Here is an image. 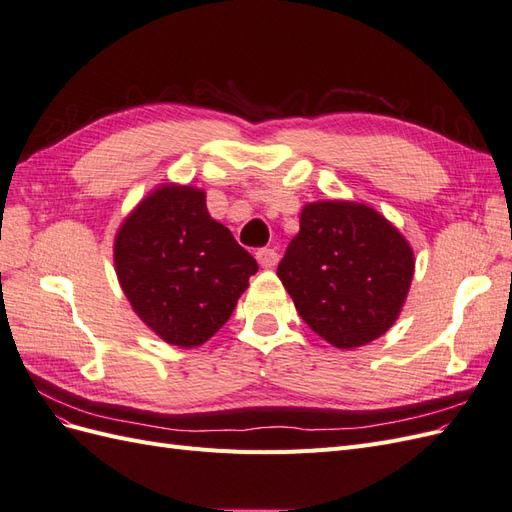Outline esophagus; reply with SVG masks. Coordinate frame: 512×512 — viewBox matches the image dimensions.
<instances>
[{"label":"esophagus","mask_w":512,"mask_h":512,"mask_svg":"<svg viewBox=\"0 0 512 512\" xmlns=\"http://www.w3.org/2000/svg\"><path fill=\"white\" fill-rule=\"evenodd\" d=\"M256 258L262 269H273L277 265V260H280V256H277V252L271 250V247H262V250L256 252Z\"/></svg>","instance_id":"1"}]
</instances>
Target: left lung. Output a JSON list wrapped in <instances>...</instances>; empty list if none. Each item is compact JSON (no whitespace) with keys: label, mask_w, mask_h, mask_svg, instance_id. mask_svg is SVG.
Here are the masks:
<instances>
[{"label":"left lung","mask_w":512,"mask_h":512,"mask_svg":"<svg viewBox=\"0 0 512 512\" xmlns=\"http://www.w3.org/2000/svg\"><path fill=\"white\" fill-rule=\"evenodd\" d=\"M412 273L414 254L397 228L371 207L342 200L307 205L277 265L307 327L344 350L393 327Z\"/></svg>","instance_id":"1"}]
</instances>
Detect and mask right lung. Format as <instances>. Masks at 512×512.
Wrapping results in <instances>:
<instances>
[{
  "label": "right lung",
  "instance_id": "right-lung-1",
  "mask_svg": "<svg viewBox=\"0 0 512 512\" xmlns=\"http://www.w3.org/2000/svg\"><path fill=\"white\" fill-rule=\"evenodd\" d=\"M115 267L147 327L194 348L224 327L258 262L211 218L205 192L162 185L121 224Z\"/></svg>",
  "mask_w": 512,
  "mask_h": 512
}]
</instances>
